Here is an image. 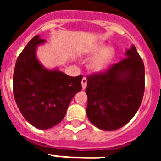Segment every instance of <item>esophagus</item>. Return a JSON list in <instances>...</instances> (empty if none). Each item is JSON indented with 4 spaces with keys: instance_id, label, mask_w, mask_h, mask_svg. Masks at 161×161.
I'll list each match as a JSON object with an SVG mask.
<instances>
[{
    "instance_id": "34e87169",
    "label": "esophagus",
    "mask_w": 161,
    "mask_h": 161,
    "mask_svg": "<svg viewBox=\"0 0 161 161\" xmlns=\"http://www.w3.org/2000/svg\"><path fill=\"white\" fill-rule=\"evenodd\" d=\"M82 87H83V89H85L86 88V86H87V79L85 78V77H84L83 79H82Z\"/></svg>"
}]
</instances>
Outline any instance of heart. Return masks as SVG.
I'll list each match as a JSON object with an SVG mask.
<instances>
[{"mask_svg": "<svg viewBox=\"0 0 161 161\" xmlns=\"http://www.w3.org/2000/svg\"><path fill=\"white\" fill-rule=\"evenodd\" d=\"M85 53L88 55H96L89 63V68L96 73H101L107 70L115 56V49L108 48L104 43L95 44L86 50Z\"/></svg>", "mask_w": 161, "mask_h": 161, "instance_id": "1", "label": "heart"}]
</instances>
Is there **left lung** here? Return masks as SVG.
Here are the masks:
<instances>
[{
    "label": "left lung",
    "instance_id": "1",
    "mask_svg": "<svg viewBox=\"0 0 161 161\" xmlns=\"http://www.w3.org/2000/svg\"><path fill=\"white\" fill-rule=\"evenodd\" d=\"M124 59L108 70L87 77L86 114L104 131H113L130 121L140 108L145 90V69L135 46Z\"/></svg>",
    "mask_w": 161,
    "mask_h": 161
}]
</instances>
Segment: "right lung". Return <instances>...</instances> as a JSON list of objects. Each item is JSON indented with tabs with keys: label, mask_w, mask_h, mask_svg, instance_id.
I'll return each instance as SVG.
<instances>
[{
	"label": "right lung",
	"mask_w": 161,
	"mask_h": 161,
	"mask_svg": "<svg viewBox=\"0 0 161 161\" xmlns=\"http://www.w3.org/2000/svg\"><path fill=\"white\" fill-rule=\"evenodd\" d=\"M46 43L40 35L27 43L16 61L14 96L24 118L39 129L58 124L71 99L82 90V76L70 77L55 68L48 70L37 58V47Z\"/></svg>",
	"instance_id": "1"
}]
</instances>
